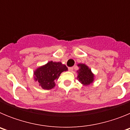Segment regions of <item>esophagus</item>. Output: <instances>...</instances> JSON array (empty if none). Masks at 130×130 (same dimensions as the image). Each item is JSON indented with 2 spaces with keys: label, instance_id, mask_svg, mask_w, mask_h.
<instances>
[{
  "label": "esophagus",
  "instance_id": "esophagus-1",
  "mask_svg": "<svg viewBox=\"0 0 130 130\" xmlns=\"http://www.w3.org/2000/svg\"><path fill=\"white\" fill-rule=\"evenodd\" d=\"M68 70H69V71H70V72H72V71H73V67L68 68Z\"/></svg>",
  "mask_w": 130,
  "mask_h": 130
}]
</instances>
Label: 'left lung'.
I'll return each mask as SVG.
<instances>
[{"mask_svg": "<svg viewBox=\"0 0 130 130\" xmlns=\"http://www.w3.org/2000/svg\"><path fill=\"white\" fill-rule=\"evenodd\" d=\"M79 70L77 71L78 76L77 79L84 85L87 86L94 81V74L92 73L91 70L85 64H78Z\"/></svg>", "mask_w": 130, "mask_h": 130, "instance_id": "1", "label": "left lung"}]
</instances>
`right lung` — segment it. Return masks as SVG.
I'll use <instances>...</instances> for the list:
<instances>
[{
	"label": "right lung",
	"mask_w": 130,
	"mask_h": 130,
	"mask_svg": "<svg viewBox=\"0 0 130 130\" xmlns=\"http://www.w3.org/2000/svg\"><path fill=\"white\" fill-rule=\"evenodd\" d=\"M67 70L66 65L61 62L50 61L34 71V79L38 81L42 88L49 90L55 87V82L58 79L60 73Z\"/></svg>",
	"instance_id": "add662e5"
}]
</instances>
